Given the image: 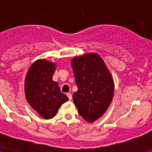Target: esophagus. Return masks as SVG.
<instances>
[{
  "label": "esophagus",
  "instance_id": "1",
  "mask_svg": "<svg viewBox=\"0 0 152 152\" xmlns=\"http://www.w3.org/2000/svg\"><path fill=\"white\" fill-rule=\"evenodd\" d=\"M67 96H68V99H69L70 100H72V95L70 93H68V94H67Z\"/></svg>",
  "mask_w": 152,
  "mask_h": 152
}]
</instances>
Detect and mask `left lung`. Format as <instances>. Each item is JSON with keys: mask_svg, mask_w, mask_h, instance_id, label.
Masks as SVG:
<instances>
[{"mask_svg": "<svg viewBox=\"0 0 152 152\" xmlns=\"http://www.w3.org/2000/svg\"><path fill=\"white\" fill-rule=\"evenodd\" d=\"M77 91L73 101L80 115L94 123L105 113L114 94L113 78L97 53H86L71 61Z\"/></svg>", "mask_w": 152, "mask_h": 152, "instance_id": "obj_1", "label": "left lung"}]
</instances>
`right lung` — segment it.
I'll list each match as a JSON object with an SVG mask.
<instances>
[{"label":"right lung","instance_id":"1","mask_svg":"<svg viewBox=\"0 0 152 152\" xmlns=\"http://www.w3.org/2000/svg\"><path fill=\"white\" fill-rule=\"evenodd\" d=\"M56 67V62L36 60L28 69L24 81L26 101L45 119L54 117L59 107L68 100L60 91L58 84L52 80Z\"/></svg>","mask_w":152,"mask_h":152}]
</instances>
